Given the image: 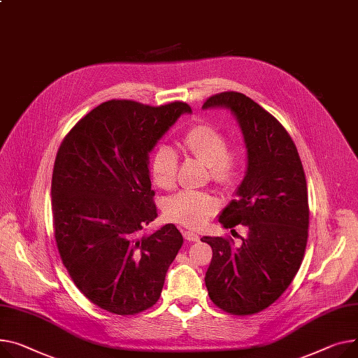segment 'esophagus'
<instances>
[{"label":"esophagus","instance_id":"obj_1","mask_svg":"<svg viewBox=\"0 0 358 358\" xmlns=\"http://www.w3.org/2000/svg\"><path fill=\"white\" fill-rule=\"evenodd\" d=\"M184 237H185L187 242H199L200 241V236L194 231H189V230L184 231Z\"/></svg>","mask_w":358,"mask_h":358}]
</instances>
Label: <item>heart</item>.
I'll use <instances>...</instances> for the list:
<instances>
[{
    "instance_id": "b5f03b06",
    "label": "heart",
    "mask_w": 358,
    "mask_h": 358,
    "mask_svg": "<svg viewBox=\"0 0 358 358\" xmlns=\"http://www.w3.org/2000/svg\"><path fill=\"white\" fill-rule=\"evenodd\" d=\"M181 144L187 152L207 164L210 178L223 188H230L239 180L242 157L239 151L227 148L224 134L210 124L189 128ZM178 158L173 148L161 145L151 157L152 181L162 189H171L177 181ZM219 210L217 199L207 192H181L164 204L166 217L185 227L203 226Z\"/></svg>"
}]
</instances>
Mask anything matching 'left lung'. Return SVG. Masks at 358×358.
Wrapping results in <instances>:
<instances>
[{
  "label": "left lung",
  "instance_id": "8db88e82",
  "mask_svg": "<svg viewBox=\"0 0 358 358\" xmlns=\"http://www.w3.org/2000/svg\"><path fill=\"white\" fill-rule=\"evenodd\" d=\"M203 109H227L242 131L246 174L219 222L226 229L243 224L249 230L241 246L203 237L213 249L206 287L223 311L250 315L287 291L302 264L309 224L305 173L289 134L246 94H214Z\"/></svg>",
  "mask_w": 358,
  "mask_h": 358
}]
</instances>
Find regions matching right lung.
Returning <instances> with one entry per match:
<instances>
[{
	"label": "right lung",
	"mask_w": 358,
	"mask_h": 358,
	"mask_svg": "<svg viewBox=\"0 0 358 358\" xmlns=\"http://www.w3.org/2000/svg\"><path fill=\"white\" fill-rule=\"evenodd\" d=\"M192 108L108 101L73 127L59 148L52 207L63 265L80 292L117 315H134L161 295L182 246L174 224L157 219L150 154Z\"/></svg>",
	"instance_id": "add662e5"
}]
</instances>
